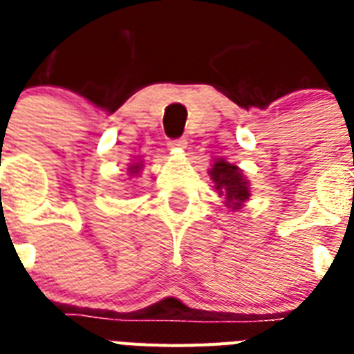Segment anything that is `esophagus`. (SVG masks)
<instances>
[{
	"mask_svg": "<svg viewBox=\"0 0 354 354\" xmlns=\"http://www.w3.org/2000/svg\"><path fill=\"white\" fill-rule=\"evenodd\" d=\"M169 147H171V149H185V147H187V139L185 138L171 139V141H169Z\"/></svg>",
	"mask_w": 354,
	"mask_h": 354,
	"instance_id": "esophagus-1",
	"label": "esophagus"
}]
</instances>
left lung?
<instances>
[{"label":"left lung","instance_id":"obj_1","mask_svg":"<svg viewBox=\"0 0 354 354\" xmlns=\"http://www.w3.org/2000/svg\"><path fill=\"white\" fill-rule=\"evenodd\" d=\"M211 178L216 183V191L222 196H226L227 207L239 209L244 200L250 196L248 182L241 174V171L235 165L227 163L224 160H218L211 169Z\"/></svg>","mask_w":354,"mask_h":354}]
</instances>
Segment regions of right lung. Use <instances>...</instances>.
Wrapping results in <instances>:
<instances>
[{"label":"right lung","mask_w":354,"mask_h":354,"mask_svg":"<svg viewBox=\"0 0 354 354\" xmlns=\"http://www.w3.org/2000/svg\"><path fill=\"white\" fill-rule=\"evenodd\" d=\"M138 171H139V163H136V165L130 167V172H132V174H133V172H138Z\"/></svg>","instance_id":"obj_1"}]
</instances>
